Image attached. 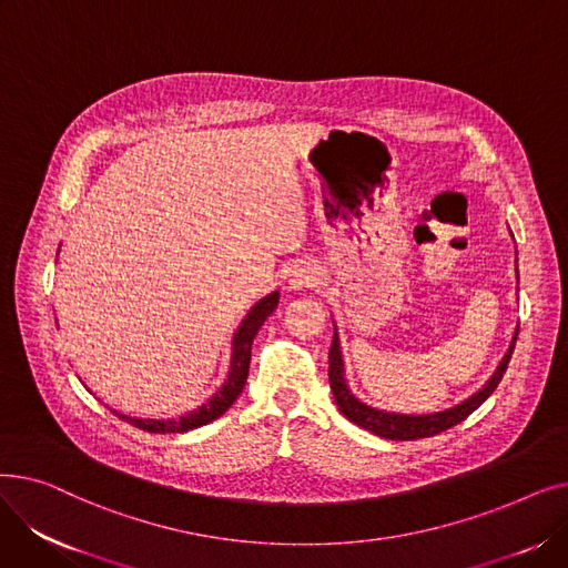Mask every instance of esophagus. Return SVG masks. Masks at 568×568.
<instances>
[{
    "label": "esophagus",
    "mask_w": 568,
    "mask_h": 568,
    "mask_svg": "<svg viewBox=\"0 0 568 568\" xmlns=\"http://www.w3.org/2000/svg\"><path fill=\"white\" fill-rule=\"evenodd\" d=\"M287 283L294 290H306V287H315L320 285V272L317 266L311 260H296L290 268H287Z\"/></svg>",
    "instance_id": "obj_1"
}]
</instances>
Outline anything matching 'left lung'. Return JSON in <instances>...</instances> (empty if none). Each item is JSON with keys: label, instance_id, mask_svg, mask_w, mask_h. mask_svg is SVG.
Here are the masks:
<instances>
[{"label": "left lung", "instance_id": "obj_1", "mask_svg": "<svg viewBox=\"0 0 568 568\" xmlns=\"http://www.w3.org/2000/svg\"><path fill=\"white\" fill-rule=\"evenodd\" d=\"M516 338L518 332L509 345V352L504 354V359L499 364V368L495 371V375L488 379V384L484 386L481 392H476L471 398H467L465 403L444 409L437 414H422V416H407V414H389V412H379L375 407L364 405L362 400H356L347 384H345V371H343V356H341V343H338V334L334 332V341H332V349H329V382H332V392L336 398L338 409L347 416V419L356 426H362L366 430H371L377 437H386V439H422V437H430L437 433L449 430L452 426L460 424L463 419L479 407L495 389L497 384L501 382L506 366L511 362V354L516 347Z\"/></svg>", "mask_w": 568, "mask_h": 568}]
</instances>
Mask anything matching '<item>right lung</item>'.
<instances>
[{
    "instance_id": "right-lung-1",
    "label": "right lung",
    "mask_w": 568,
    "mask_h": 568,
    "mask_svg": "<svg viewBox=\"0 0 568 568\" xmlns=\"http://www.w3.org/2000/svg\"><path fill=\"white\" fill-rule=\"evenodd\" d=\"M276 306H278V292L264 296L260 304L253 306V311L246 315L242 326H239V332L234 334L232 362H230V373H227L225 384L221 386V392L212 400L204 403L195 412L179 416V419H131V416H126V414H116V412L114 414L119 416V419H124L131 426L146 430V433H186V430L200 428L204 424H212L239 398V394H242L246 377H248L253 338L260 332L264 320L274 313Z\"/></svg>"
}]
</instances>
